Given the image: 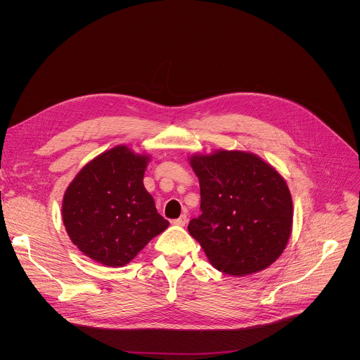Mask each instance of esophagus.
Masks as SVG:
<instances>
[{"instance_id": "1", "label": "esophagus", "mask_w": 360, "mask_h": 360, "mask_svg": "<svg viewBox=\"0 0 360 360\" xmlns=\"http://www.w3.org/2000/svg\"><path fill=\"white\" fill-rule=\"evenodd\" d=\"M186 221H188V218H186V215L184 214V215H181L178 219H174V221H172V224H174V225H176V226H185Z\"/></svg>"}]
</instances>
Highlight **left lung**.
<instances>
[{
    "mask_svg": "<svg viewBox=\"0 0 360 360\" xmlns=\"http://www.w3.org/2000/svg\"><path fill=\"white\" fill-rule=\"evenodd\" d=\"M200 211L188 231L214 268L246 276L271 266L285 250L293 224V203L283 176L246 150L193 153Z\"/></svg>",
    "mask_w": 360,
    "mask_h": 360,
    "instance_id": "8db88e82",
    "label": "left lung"
}]
</instances>
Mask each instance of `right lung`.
<instances>
[{
	"label": "right lung",
	"mask_w": 360,
	"mask_h": 360,
	"mask_svg": "<svg viewBox=\"0 0 360 360\" xmlns=\"http://www.w3.org/2000/svg\"><path fill=\"white\" fill-rule=\"evenodd\" d=\"M150 161L117 145L89 161L68 185L63 199V222L71 242L92 261L121 268L169 222L143 186Z\"/></svg>",
	"instance_id": "add662e5"
}]
</instances>
